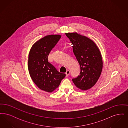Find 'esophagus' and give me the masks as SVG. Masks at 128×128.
<instances>
[{
    "mask_svg": "<svg viewBox=\"0 0 128 128\" xmlns=\"http://www.w3.org/2000/svg\"><path fill=\"white\" fill-rule=\"evenodd\" d=\"M70 71L69 70H67L66 72V76H68V75L70 74Z\"/></svg>",
    "mask_w": 128,
    "mask_h": 128,
    "instance_id": "1",
    "label": "esophagus"
}]
</instances>
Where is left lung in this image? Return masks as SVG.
<instances>
[{
	"mask_svg": "<svg viewBox=\"0 0 128 128\" xmlns=\"http://www.w3.org/2000/svg\"><path fill=\"white\" fill-rule=\"evenodd\" d=\"M73 44V51L80 66V75L73 78V83L82 90L90 89L96 84L103 68L99 49L90 39L76 32L66 33Z\"/></svg>",
	"mask_w": 128,
	"mask_h": 128,
	"instance_id": "left-lung-1",
	"label": "left lung"
}]
</instances>
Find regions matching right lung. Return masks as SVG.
Returning <instances> with one entry per match:
<instances>
[{"mask_svg": "<svg viewBox=\"0 0 128 128\" xmlns=\"http://www.w3.org/2000/svg\"><path fill=\"white\" fill-rule=\"evenodd\" d=\"M61 37L49 35L43 37L32 46L29 53L28 69L30 77L37 87L44 91H54L66 76L48 61L50 51Z\"/></svg>", "mask_w": 128, "mask_h": 128, "instance_id": "obj_1", "label": "right lung"}]
</instances>
